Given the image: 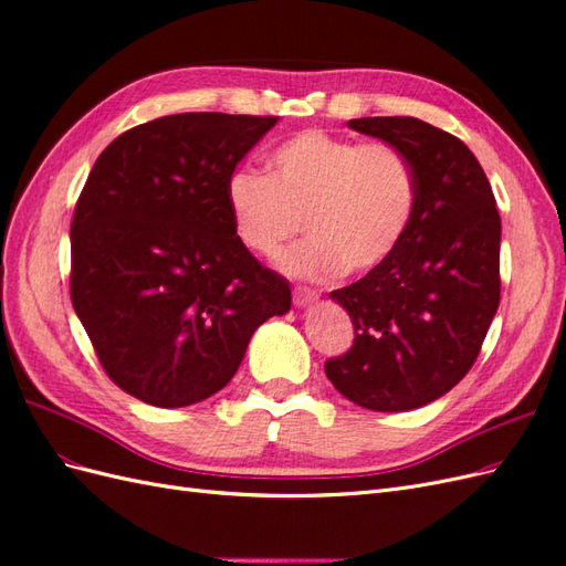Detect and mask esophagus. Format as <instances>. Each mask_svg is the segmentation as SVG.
I'll return each instance as SVG.
<instances>
[{
    "instance_id": "obj_1",
    "label": "esophagus",
    "mask_w": 566,
    "mask_h": 566,
    "mask_svg": "<svg viewBox=\"0 0 566 566\" xmlns=\"http://www.w3.org/2000/svg\"><path fill=\"white\" fill-rule=\"evenodd\" d=\"M314 300H318V293L316 290H312V287H295L293 290V302L297 304V306H306V304H312Z\"/></svg>"
}]
</instances>
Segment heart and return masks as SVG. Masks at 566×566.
Segmentation results:
<instances>
[{
	"instance_id": "1",
	"label": "heart",
	"mask_w": 566,
	"mask_h": 566,
	"mask_svg": "<svg viewBox=\"0 0 566 566\" xmlns=\"http://www.w3.org/2000/svg\"><path fill=\"white\" fill-rule=\"evenodd\" d=\"M266 177L238 167L224 186L233 233L245 250L276 256L302 227L306 241L283 256L304 279L368 273L399 250L418 208V177L387 142L358 144L304 129L273 148Z\"/></svg>"
}]
</instances>
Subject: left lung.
I'll list each match as a JSON object with an SVG mask.
<instances>
[{"mask_svg":"<svg viewBox=\"0 0 566 566\" xmlns=\"http://www.w3.org/2000/svg\"><path fill=\"white\" fill-rule=\"evenodd\" d=\"M347 125L406 153L418 208L382 266L331 293L354 323V345L325 361V375L349 401L399 413L443 397L482 352L501 302V214L458 136L418 117Z\"/></svg>","mask_w":566,"mask_h":566,"instance_id":"1","label":"left lung"}]
</instances>
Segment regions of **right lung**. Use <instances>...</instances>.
Returning <instances> with one entry per match:
<instances>
[{"instance_id":"add662e5","label":"right lung","mask_w":566,"mask_h":566,"mask_svg":"<svg viewBox=\"0 0 566 566\" xmlns=\"http://www.w3.org/2000/svg\"><path fill=\"white\" fill-rule=\"evenodd\" d=\"M279 123L179 113L101 153L71 224V300L108 378L181 408L212 397L252 333L290 310V285L233 233L224 186Z\"/></svg>"}]
</instances>
